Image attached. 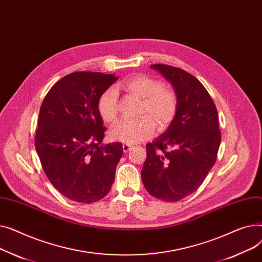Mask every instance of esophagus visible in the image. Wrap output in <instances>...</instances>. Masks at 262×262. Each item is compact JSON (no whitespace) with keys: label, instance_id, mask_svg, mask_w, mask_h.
<instances>
[{"label":"esophagus","instance_id":"esophagus-1","mask_svg":"<svg viewBox=\"0 0 262 262\" xmlns=\"http://www.w3.org/2000/svg\"><path fill=\"white\" fill-rule=\"evenodd\" d=\"M122 147H123V152H124V153L129 152V150L133 148V146H132L130 144H123Z\"/></svg>","mask_w":262,"mask_h":262}]
</instances>
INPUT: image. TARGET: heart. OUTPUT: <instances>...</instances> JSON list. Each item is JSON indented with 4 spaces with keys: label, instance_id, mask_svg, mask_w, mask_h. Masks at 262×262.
<instances>
[{
    "label": "heart",
    "instance_id": "b5f03b06",
    "mask_svg": "<svg viewBox=\"0 0 262 262\" xmlns=\"http://www.w3.org/2000/svg\"><path fill=\"white\" fill-rule=\"evenodd\" d=\"M121 87L126 92L142 99L140 115L135 121H121L109 130V135L116 141L126 144L138 143L154 133L155 123L158 128L167 127L174 119L178 101L176 93L155 78L137 74L122 82ZM117 92L109 88L98 100V113L103 121L114 123L118 118Z\"/></svg>",
    "mask_w": 262,
    "mask_h": 262
}]
</instances>
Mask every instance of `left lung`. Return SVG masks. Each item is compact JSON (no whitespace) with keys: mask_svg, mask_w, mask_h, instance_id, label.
Instances as JSON below:
<instances>
[{"mask_svg":"<svg viewBox=\"0 0 262 262\" xmlns=\"http://www.w3.org/2000/svg\"><path fill=\"white\" fill-rule=\"evenodd\" d=\"M177 95L168 129L146 144L141 178L150 195L177 202L193 193L215 163L221 143L216 107L202 82L183 69L152 64Z\"/></svg>","mask_w":262,"mask_h":262,"instance_id":"left-lung-1","label":"left lung"}]
</instances>
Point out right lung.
Returning <instances> with one entry per match:
<instances>
[{
  "label": "right lung",
  "instance_id": "add662e5",
  "mask_svg": "<svg viewBox=\"0 0 262 262\" xmlns=\"http://www.w3.org/2000/svg\"><path fill=\"white\" fill-rule=\"evenodd\" d=\"M115 74L73 72L55 84L41 104L35 147L47 177L67 199L90 204L103 199L115 182L123 155L120 142L103 144L100 95Z\"/></svg>",
  "mask_w": 262,
  "mask_h": 262
}]
</instances>
